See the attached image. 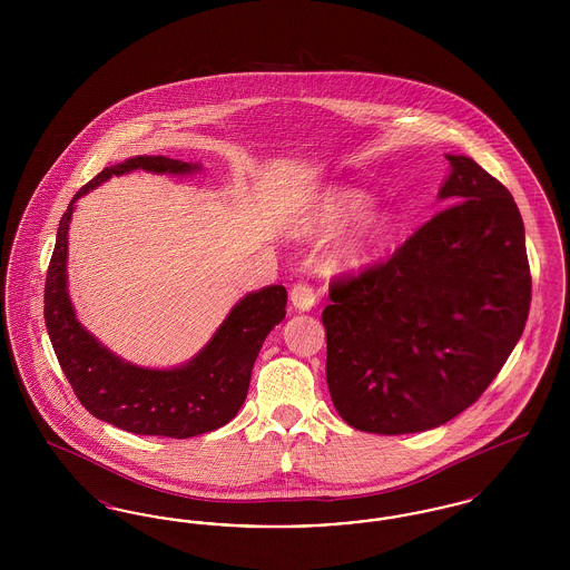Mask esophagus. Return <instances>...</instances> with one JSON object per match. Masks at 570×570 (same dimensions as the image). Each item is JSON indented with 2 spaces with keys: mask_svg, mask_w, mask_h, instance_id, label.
Listing matches in <instances>:
<instances>
[{
  "mask_svg": "<svg viewBox=\"0 0 570 570\" xmlns=\"http://www.w3.org/2000/svg\"><path fill=\"white\" fill-rule=\"evenodd\" d=\"M291 301H293V305L301 309V312H307V309H312L314 307V303H316V293H314V288L307 284V282H298L293 286V291H291Z\"/></svg>",
  "mask_w": 570,
  "mask_h": 570,
  "instance_id": "1",
  "label": "esophagus"
}]
</instances>
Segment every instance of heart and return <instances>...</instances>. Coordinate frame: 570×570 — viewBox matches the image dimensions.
<instances>
[{
  "instance_id": "b5f03b06",
  "label": "heart",
  "mask_w": 570,
  "mask_h": 570,
  "mask_svg": "<svg viewBox=\"0 0 570 570\" xmlns=\"http://www.w3.org/2000/svg\"><path fill=\"white\" fill-rule=\"evenodd\" d=\"M370 198L358 190L333 191L318 212L307 222L305 233L314 237H331L340 233L367 209ZM361 216V215H360ZM393 219L386 212H367L354 224L353 230L342 239L333 252V265L337 269H361L370 265L382 249L391 233Z\"/></svg>"
}]
</instances>
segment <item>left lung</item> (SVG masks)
<instances>
[{
    "label": "left lung",
    "instance_id": "8db88e82",
    "mask_svg": "<svg viewBox=\"0 0 570 570\" xmlns=\"http://www.w3.org/2000/svg\"><path fill=\"white\" fill-rule=\"evenodd\" d=\"M453 203L386 263L331 284L326 384L361 432H428L472 406L513 353L530 312L523 219L511 191L446 156Z\"/></svg>",
    "mask_w": 570,
    "mask_h": 570
}]
</instances>
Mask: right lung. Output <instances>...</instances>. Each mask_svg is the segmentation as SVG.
Segmentation results:
<instances>
[{
	"label": "right lung",
	"instance_id": "1",
	"mask_svg": "<svg viewBox=\"0 0 570 570\" xmlns=\"http://www.w3.org/2000/svg\"><path fill=\"white\" fill-rule=\"evenodd\" d=\"M136 168L156 175H190L200 170V164L135 156L107 166L75 194L57 228L45 284V323L66 379L96 419L130 434H207L233 421L244 406L254 361L273 326L284 321L288 295L279 284L247 293L217 326L205 348L170 370L140 367L110 353L77 321L68 295V228L81 196L110 177Z\"/></svg>",
	"mask_w": 570,
	"mask_h": 570
}]
</instances>
